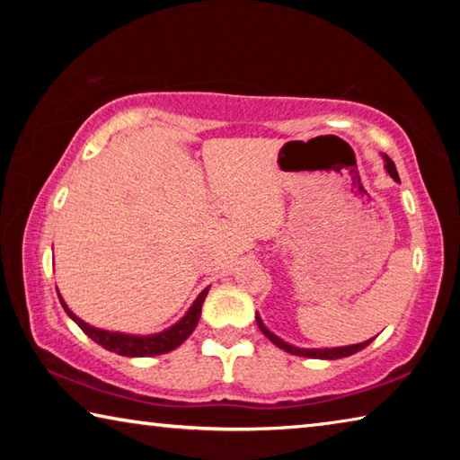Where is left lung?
<instances>
[{"label": "left lung", "mask_w": 460, "mask_h": 460, "mask_svg": "<svg viewBox=\"0 0 460 460\" xmlns=\"http://www.w3.org/2000/svg\"><path fill=\"white\" fill-rule=\"evenodd\" d=\"M385 158V168H387V172H389V176L394 178V181H398L400 182V176H398V170H395V164L392 160L387 158V155H384ZM255 321H258V326H260V331L266 334V337L274 342L276 347H279V349H284L286 353H292V355H298V357H310V359H341V357H349V355H353V353H357V351H361V349H365L369 345V342L373 341H365V342H359V345H351V347H337V349H298V347H292V345H288V342H284L282 339H278L276 334H271L266 326H263V323L260 321V316H255Z\"/></svg>", "instance_id": "1"}]
</instances>
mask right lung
Segmentation results:
<instances>
[{"label": "right lung", "instance_id": "1", "mask_svg": "<svg viewBox=\"0 0 460 460\" xmlns=\"http://www.w3.org/2000/svg\"><path fill=\"white\" fill-rule=\"evenodd\" d=\"M207 292L208 288H205V290L199 294V298L194 300V305L190 306V310L186 313V316L181 323H176L174 326H170L168 331L160 334H150V337H134V334H121V332H109V331L95 329V326L83 323L79 316H75L71 310L66 308L65 302H62L60 296L58 298H60V305L65 306L66 314L81 326V331L84 334H89L97 345L107 349V351H113L123 357H154V355L172 351V349L182 345V342L189 339V334L194 331V326H197L200 318V308H202V302H205Z\"/></svg>", "mask_w": 460, "mask_h": 460}]
</instances>
